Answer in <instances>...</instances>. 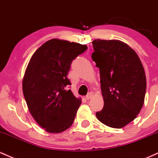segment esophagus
Segmentation results:
<instances>
[{
    "label": "esophagus",
    "mask_w": 158,
    "mask_h": 158,
    "mask_svg": "<svg viewBox=\"0 0 158 158\" xmlns=\"http://www.w3.org/2000/svg\"><path fill=\"white\" fill-rule=\"evenodd\" d=\"M92 97H93V94H92V92H89V93L86 94V100H89V99H91V98H92Z\"/></svg>",
    "instance_id": "1"
}]
</instances>
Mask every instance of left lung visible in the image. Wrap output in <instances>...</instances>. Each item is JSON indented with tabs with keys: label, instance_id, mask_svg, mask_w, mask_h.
<instances>
[{
	"label": "left lung",
	"instance_id": "1",
	"mask_svg": "<svg viewBox=\"0 0 158 158\" xmlns=\"http://www.w3.org/2000/svg\"><path fill=\"white\" fill-rule=\"evenodd\" d=\"M92 58L99 68L104 105L97 118L109 127L120 129L132 121L141 110L146 78L138 55L118 40L92 41Z\"/></svg>",
	"mask_w": 158,
	"mask_h": 158
}]
</instances>
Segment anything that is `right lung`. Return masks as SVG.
Returning <instances> with one entry per match:
<instances>
[{"label":"right lung","mask_w":158,"mask_h":158,"mask_svg":"<svg viewBox=\"0 0 158 158\" xmlns=\"http://www.w3.org/2000/svg\"><path fill=\"white\" fill-rule=\"evenodd\" d=\"M86 45L52 39L31 56L23 80V92L29 112L42 128L60 133L75 120L81 100L70 89L67 75L72 60Z\"/></svg>","instance_id":"1"}]
</instances>
